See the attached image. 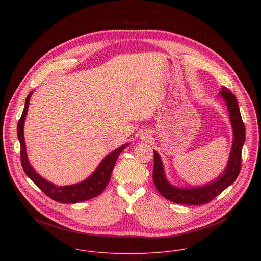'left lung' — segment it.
<instances>
[{
  "mask_svg": "<svg viewBox=\"0 0 261 261\" xmlns=\"http://www.w3.org/2000/svg\"><path fill=\"white\" fill-rule=\"evenodd\" d=\"M219 97L224 100L232 127L233 139L230 155L225 169L211 182L196 187H177L171 185L165 175L164 165L159 154L154 151L153 179L159 193L166 199L180 204L198 205L210 202L217 195L224 191L238 177L242 164V148L246 139L245 125L242 120L240 108L236 96L225 87L219 93Z\"/></svg>",
  "mask_w": 261,
  "mask_h": 261,
  "instance_id": "obj_1",
  "label": "left lung"
}]
</instances>
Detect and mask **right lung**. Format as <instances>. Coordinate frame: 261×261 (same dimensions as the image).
Returning <instances> with one entry per match:
<instances>
[{"label":"right lung","instance_id":"right-lung-1","mask_svg":"<svg viewBox=\"0 0 261 261\" xmlns=\"http://www.w3.org/2000/svg\"><path fill=\"white\" fill-rule=\"evenodd\" d=\"M33 92L29 93L24 108L22 111V115L17 124V137L20 142V160L21 166L25 174L33 180V182L41 189L47 196L51 199L61 202V203H77L81 201L92 199L98 195H100L105 187L107 186L108 181L110 180L111 172L115 167L116 161L119 158L120 154L124 148L129 145L130 143L127 142L120 147L116 148L115 151L108 154L97 166L95 171L84 179L81 182L68 185V186H58L51 181H48L44 177H42L39 173H37L33 166L30 164L27 151H25V141L23 135V128H24V121L28 114V108L30 104V98Z\"/></svg>","mask_w":261,"mask_h":261}]
</instances>
